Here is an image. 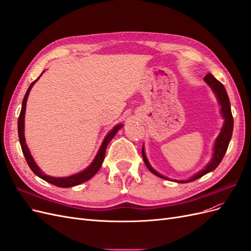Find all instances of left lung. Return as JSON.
Returning a JSON list of instances; mask_svg holds the SVG:
<instances>
[{
  "mask_svg": "<svg viewBox=\"0 0 251 251\" xmlns=\"http://www.w3.org/2000/svg\"><path fill=\"white\" fill-rule=\"evenodd\" d=\"M205 82L211 88L212 92L215 93L219 104L221 105V115L224 118V125L221 128V132H220L219 136L217 137L215 144H214V153H212V157L210 159V161L207 163V165L205 166L203 170H201L200 172L197 173L196 175H194L193 177H191L187 180H174L175 182H178V183H187V182H191L194 180H197L201 178L204 175H206L209 172H212L214 170H216L218 168V165L221 163L222 159L226 153L227 148H228L229 141L231 139L232 136V131H233V118H232V114H231V109H230V101L228 95H227L226 89L224 88V86L220 82L218 79H216L214 77V75L208 73L206 74V76L204 77ZM142 158L143 161L146 163L147 168L153 173L156 176L160 177L162 179L168 180L169 178L164 177L163 175L159 174L158 172H156L151 165L150 164L146 151H144V149L142 147Z\"/></svg>",
  "mask_w": 251,
  "mask_h": 251,
  "instance_id": "left-lung-1",
  "label": "left lung"
}]
</instances>
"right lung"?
Instances as JSON below:
<instances>
[{
	"mask_svg": "<svg viewBox=\"0 0 251 251\" xmlns=\"http://www.w3.org/2000/svg\"><path fill=\"white\" fill-rule=\"evenodd\" d=\"M42 74L40 75L39 78L42 76ZM39 78L35 79L33 82H31V85L29 86L27 92H26V94L24 96V100H23L22 110H21L19 120H18L19 139H20V143H21V148H22V151H23V154H24V156L26 158V161H27V163L29 165V168L31 169V171L36 175L37 177H40L41 179L47 181V182H49V183L55 185V186H58V187H65V188H67V187L76 186V185H78L80 183H83V182L90 180L98 171H100V169L101 168V165H102V162H103L104 155H105V150H107L108 143L113 139V137L116 135L118 130H120V128L124 126V125H120V124L116 125L107 134V136H105L102 143H101L100 150H98V151H97L95 158L93 159V161L90 163V165L88 166L86 170H83L80 173H77V174H75V175H72V176H68V177H51V176H48V175L44 174L42 172V170L35 163L32 155L30 154V151H29L27 144H26L25 134H24V128H25V112H26V104H27L28 95H29L30 90L32 89L33 85L37 80H39Z\"/></svg>",
	"mask_w": 251,
	"mask_h": 251,
	"instance_id": "add662e5",
	"label": "right lung"
}]
</instances>
